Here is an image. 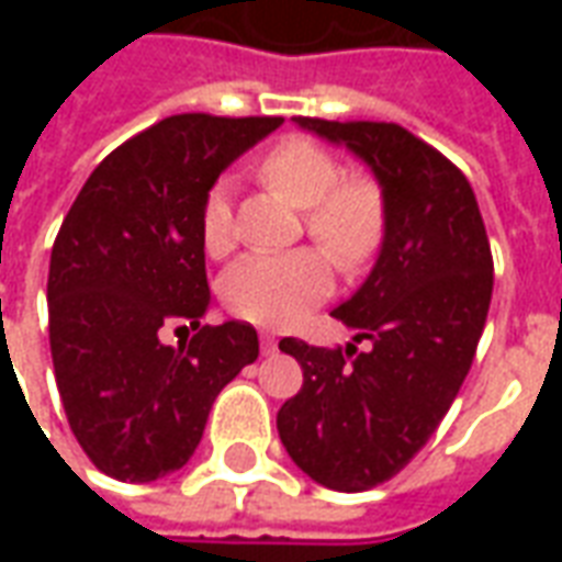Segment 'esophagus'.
<instances>
[{
    "instance_id": "1",
    "label": "esophagus",
    "mask_w": 562,
    "mask_h": 562,
    "mask_svg": "<svg viewBox=\"0 0 562 562\" xmlns=\"http://www.w3.org/2000/svg\"><path fill=\"white\" fill-rule=\"evenodd\" d=\"M261 352L265 355L277 352V337H273V334H268V330H261Z\"/></svg>"
}]
</instances>
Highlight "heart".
<instances>
[{
  "label": "heart",
  "instance_id": "1",
  "mask_svg": "<svg viewBox=\"0 0 562 562\" xmlns=\"http://www.w3.org/2000/svg\"><path fill=\"white\" fill-rule=\"evenodd\" d=\"M256 171L294 207H304L306 234L342 270L364 268L376 256L385 237V201L373 180L342 177L340 161L306 138H282L273 144L258 159ZM198 234L207 256L222 258L232 252L234 210L228 180H216L207 189ZM324 254L321 249H292L240 258L222 277V301L246 322L268 328L292 325L330 294L334 270L329 255Z\"/></svg>",
  "mask_w": 562,
  "mask_h": 562
}]
</instances>
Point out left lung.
<instances>
[{
	"mask_svg": "<svg viewBox=\"0 0 562 562\" xmlns=\"http://www.w3.org/2000/svg\"><path fill=\"white\" fill-rule=\"evenodd\" d=\"M370 165L385 201V237L364 285L334 310L358 346L285 337L304 385L277 413L289 458L330 491L358 494L424 448L470 373L484 330L494 258L470 180L397 123L294 116Z\"/></svg>",
	"mask_w": 562,
	"mask_h": 562,
	"instance_id": "obj_1",
	"label": "left lung"
}]
</instances>
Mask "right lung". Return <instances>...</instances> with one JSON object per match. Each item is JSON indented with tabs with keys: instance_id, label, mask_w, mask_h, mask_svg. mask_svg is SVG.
<instances>
[{
	"instance_id": "1",
	"label": "right lung",
	"mask_w": 562,
	"mask_h": 562,
	"mask_svg": "<svg viewBox=\"0 0 562 562\" xmlns=\"http://www.w3.org/2000/svg\"><path fill=\"white\" fill-rule=\"evenodd\" d=\"M282 116L177 114L90 173L50 252L56 389L87 458L120 482H156L195 454L210 406L258 358L246 322L210 306L198 234L207 189ZM168 329L186 333L177 347Z\"/></svg>"
}]
</instances>
